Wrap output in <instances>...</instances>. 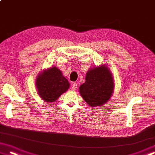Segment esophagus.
<instances>
[{
  "mask_svg": "<svg viewBox=\"0 0 155 155\" xmlns=\"http://www.w3.org/2000/svg\"><path fill=\"white\" fill-rule=\"evenodd\" d=\"M77 87L78 85L77 84H76V83H73L72 85H71V89H72L73 91H76V90L77 89Z\"/></svg>",
  "mask_w": 155,
  "mask_h": 155,
  "instance_id": "1",
  "label": "esophagus"
}]
</instances>
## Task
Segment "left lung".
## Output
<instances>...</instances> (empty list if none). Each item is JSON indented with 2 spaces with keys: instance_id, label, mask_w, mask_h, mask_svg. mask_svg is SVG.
<instances>
[{
  "instance_id": "obj_1",
  "label": "left lung",
  "mask_w": 155,
  "mask_h": 155,
  "mask_svg": "<svg viewBox=\"0 0 155 155\" xmlns=\"http://www.w3.org/2000/svg\"><path fill=\"white\" fill-rule=\"evenodd\" d=\"M114 91V78L106 64L87 71L85 83L79 87L81 96L91 107L103 105L109 100Z\"/></svg>"
}]
</instances>
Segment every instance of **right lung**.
Instances as JSON below:
<instances>
[{"instance_id":"1","label":"right lung","mask_w":155,"mask_h":155,"mask_svg":"<svg viewBox=\"0 0 155 155\" xmlns=\"http://www.w3.org/2000/svg\"><path fill=\"white\" fill-rule=\"evenodd\" d=\"M35 84L38 94L47 102H54L70 87L68 79L56 67H52L39 74Z\"/></svg>"}]
</instances>
